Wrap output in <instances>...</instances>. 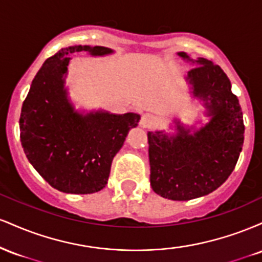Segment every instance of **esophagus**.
Masks as SVG:
<instances>
[{"mask_svg":"<svg viewBox=\"0 0 262 262\" xmlns=\"http://www.w3.org/2000/svg\"><path fill=\"white\" fill-rule=\"evenodd\" d=\"M152 121H154V118H152L151 114L145 113V114H143V116H141L139 124H140V127L148 128V127H150V125L152 124Z\"/></svg>","mask_w":262,"mask_h":262,"instance_id":"esophagus-1","label":"esophagus"}]
</instances>
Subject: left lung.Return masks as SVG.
<instances>
[{"instance_id": "left-lung-1", "label": "left lung", "mask_w": 262, "mask_h": 262, "mask_svg": "<svg viewBox=\"0 0 262 262\" xmlns=\"http://www.w3.org/2000/svg\"><path fill=\"white\" fill-rule=\"evenodd\" d=\"M180 58L193 65L186 80L193 98L203 102L209 121L202 127L173 118L165 130L148 132L150 185L159 196L188 201L206 196L227 181L244 144V121L239 100L221 66L204 58Z\"/></svg>"}]
</instances>
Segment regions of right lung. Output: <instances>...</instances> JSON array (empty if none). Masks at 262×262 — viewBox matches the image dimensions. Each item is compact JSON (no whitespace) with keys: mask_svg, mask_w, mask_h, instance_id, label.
Instances as JSON below:
<instances>
[{"mask_svg":"<svg viewBox=\"0 0 262 262\" xmlns=\"http://www.w3.org/2000/svg\"><path fill=\"white\" fill-rule=\"evenodd\" d=\"M113 54L106 47L73 45L45 60L32 81L19 118L20 143L38 173L58 191L87 194L107 185L113 158L128 132L139 123L137 113L76 110L65 86L70 55Z\"/></svg>","mask_w":262,"mask_h":262,"instance_id":"obj_1","label":"right lung"}]
</instances>
